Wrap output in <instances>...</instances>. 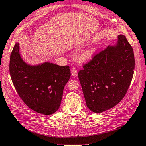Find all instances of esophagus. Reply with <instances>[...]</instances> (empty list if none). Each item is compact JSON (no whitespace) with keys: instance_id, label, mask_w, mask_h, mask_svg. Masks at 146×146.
<instances>
[{"instance_id":"34e87169","label":"esophagus","mask_w":146,"mask_h":146,"mask_svg":"<svg viewBox=\"0 0 146 146\" xmlns=\"http://www.w3.org/2000/svg\"><path fill=\"white\" fill-rule=\"evenodd\" d=\"M71 75H72V76L73 77H77V76H78V73H77V70H76V68H71Z\"/></svg>"}]
</instances>
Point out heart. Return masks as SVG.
Returning a JSON list of instances; mask_svg holds the SVG:
<instances>
[{"label": "heart", "instance_id": "obj_1", "mask_svg": "<svg viewBox=\"0 0 146 146\" xmlns=\"http://www.w3.org/2000/svg\"><path fill=\"white\" fill-rule=\"evenodd\" d=\"M94 54V50H88L86 52H85L82 56V59L84 61H89L92 58Z\"/></svg>", "mask_w": 146, "mask_h": 146}]
</instances>
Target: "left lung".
<instances>
[{
	"instance_id": "obj_1",
	"label": "left lung",
	"mask_w": 146,
	"mask_h": 146,
	"mask_svg": "<svg viewBox=\"0 0 146 146\" xmlns=\"http://www.w3.org/2000/svg\"><path fill=\"white\" fill-rule=\"evenodd\" d=\"M78 72L87 106L102 113L118 104L126 94L133 78V48L123 35L115 45L96 54Z\"/></svg>"
}]
</instances>
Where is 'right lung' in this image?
I'll return each instance as SVG.
<instances>
[{"label":"right lung","instance_id":"right-lung-1","mask_svg":"<svg viewBox=\"0 0 146 146\" xmlns=\"http://www.w3.org/2000/svg\"><path fill=\"white\" fill-rule=\"evenodd\" d=\"M9 72L19 96L31 110L45 115L58 111L64 87L70 78L69 66L48 62L28 64L21 58L16 43L10 56Z\"/></svg>","mask_w":146,"mask_h":146}]
</instances>
